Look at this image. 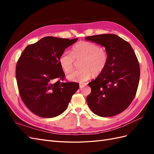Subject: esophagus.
I'll return each mask as SVG.
<instances>
[{
    "label": "esophagus",
    "instance_id": "esophagus-1",
    "mask_svg": "<svg viewBox=\"0 0 154 154\" xmlns=\"http://www.w3.org/2000/svg\"><path fill=\"white\" fill-rule=\"evenodd\" d=\"M85 85V83H80V88H82Z\"/></svg>",
    "mask_w": 154,
    "mask_h": 154
}]
</instances>
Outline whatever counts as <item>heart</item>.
<instances>
[{
    "instance_id": "b5f03b06",
    "label": "heart",
    "mask_w": 154,
    "mask_h": 154,
    "mask_svg": "<svg viewBox=\"0 0 154 154\" xmlns=\"http://www.w3.org/2000/svg\"><path fill=\"white\" fill-rule=\"evenodd\" d=\"M76 60H82V69L69 73V80L82 83L90 79L93 74L99 75L105 69L108 62V53L104 48L90 42H80L74 46L71 53L66 51L59 58V63L63 71L69 72L72 71Z\"/></svg>"
}]
</instances>
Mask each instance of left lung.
Returning <instances> with one entry per match:
<instances>
[{"label": "left lung", "mask_w": 154, "mask_h": 154, "mask_svg": "<svg viewBox=\"0 0 154 154\" xmlns=\"http://www.w3.org/2000/svg\"><path fill=\"white\" fill-rule=\"evenodd\" d=\"M105 48L108 62L104 71L88 83L87 97L91 110L101 117L122 112L132 103L140 77V67L131 45L119 36L103 34L85 38Z\"/></svg>", "instance_id": "8db88e82"}]
</instances>
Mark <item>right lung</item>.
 Listing matches in <instances>:
<instances>
[{
    "label": "right lung",
    "instance_id": "add662e5",
    "mask_svg": "<svg viewBox=\"0 0 154 154\" xmlns=\"http://www.w3.org/2000/svg\"><path fill=\"white\" fill-rule=\"evenodd\" d=\"M78 39L45 36L27 45L22 52L17 64L16 78L21 99L32 113L42 118H54L67 109L79 84L54 82V80H63L65 74L59 58Z\"/></svg>",
    "mask_w": 154,
    "mask_h": 154
}]
</instances>
